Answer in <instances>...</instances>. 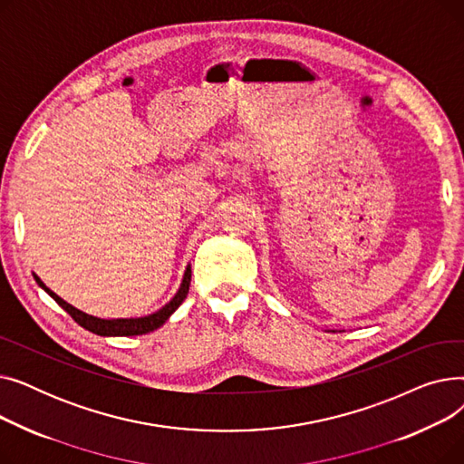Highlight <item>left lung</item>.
<instances>
[{
    "label": "left lung",
    "instance_id": "obj_1",
    "mask_svg": "<svg viewBox=\"0 0 464 464\" xmlns=\"http://www.w3.org/2000/svg\"><path fill=\"white\" fill-rule=\"evenodd\" d=\"M333 333H334V331H333Z\"/></svg>",
    "mask_w": 464,
    "mask_h": 464
}]
</instances>
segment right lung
Masks as SVG:
<instances>
[{"label":"right lung","instance_id":"1","mask_svg":"<svg viewBox=\"0 0 464 464\" xmlns=\"http://www.w3.org/2000/svg\"><path fill=\"white\" fill-rule=\"evenodd\" d=\"M34 278L37 282L39 287H43L48 295H51L72 320H75L81 327L88 329L93 334H100V336H135V334H146V333H152L158 327H161L170 315L175 314V310L184 303L188 291H189V282H191V265L186 266L180 287L175 294V297L170 299L165 306H161L160 310L149 314V315H140V318H116V320H103V318H97V315H90L79 308H75L72 304L65 303L62 297H58L53 289H48L43 280L34 273Z\"/></svg>","mask_w":464,"mask_h":464}]
</instances>
